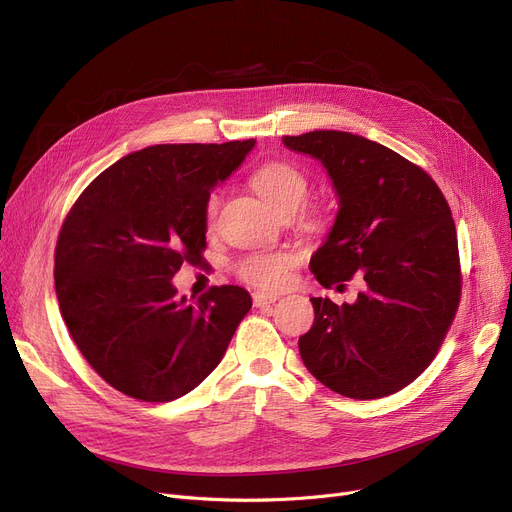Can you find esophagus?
Instances as JSON below:
<instances>
[{
	"instance_id": "1",
	"label": "esophagus",
	"mask_w": 512,
	"mask_h": 512,
	"mask_svg": "<svg viewBox=\"0 0 512 512\" xmlns=\"http://www.w3.org/2000/svg\"><path fill=\"white\" fill-rule=\"evenodd\" d=\"M278 294L274 292H253V305L255 307H265V305H272L276 303Z\"/></svg>"
}]
</instances>
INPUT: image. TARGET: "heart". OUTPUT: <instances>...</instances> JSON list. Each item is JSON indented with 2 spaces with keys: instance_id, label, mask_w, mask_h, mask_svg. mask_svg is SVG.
Listing matches in <instances>:
<instances>
[{
  "instance_id": "b5f03b06",
  "label": "heart",
  "mask_w": 512,
  "mask_h": 512,
  "mask_svg": "<svg viewBox=\"0 0 512 512\" xmlns=\"http://www.w3.org/2000/svg\"><path fill=\"white\" fill-rule=\"evenodd\" d=\"M251 184L255 191L270 203L278 213L297 211L299 205L305 201L309 191L307 176L292 164L286 161H267V164L259 166L253 176ZM222 207V193L218 188L207 195L203 205V218L205 226L213 228L218 222V213ZM321 215L311 213L305 220V228L319 230L321 228ZM292 267V255L282 251H253L242 255L234 263V274L242 280L259 288H278L286 282L288 272Z\"/></svg>"
}]
</instances>
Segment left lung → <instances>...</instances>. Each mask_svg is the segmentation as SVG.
I'll return each mask as SVG.
<instances>
[{
    "mask_svg": "<svg viewBox=\"0 0 512 512\" xmlns=\"http://www.w3.org/2000/svg\"><path fill=\"white\" fill-rule=\"evenodd\" d=\"M326 166L340 211L309 267L326 288L363 276L353 305L311 299L315 321L299 338L305 367L330 390L373 400L427 369L461 303L456 228L440 186L396 151L340 130L284 137Z\"/></svg>",
    "mask_w": 512,
    "mask_h": 512,
    "instance_id": "left-lung-1",
    "label": "left lung"
}]
</instances>
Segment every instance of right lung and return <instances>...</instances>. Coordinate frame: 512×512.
<instances>
[{
	"label": "right lung",
	"mask_w": 512,
	"mask_h": 512,
	"mask_svg": "<svg viewBox=\"0 0 512 512\" xmlns=\"http://www.w3.org/2000/svg\"><path fill=\"white\" fill-rule=\"evenodd\" d=\"M255 141L153 145L103 170L70 207L56 245V294L78 351L112 388L168 402L220 365L251 309L240 286L191 303L172 286L203 261V205Z\"/></svg>",
	"instance_id": "1"
}]
</instances>
